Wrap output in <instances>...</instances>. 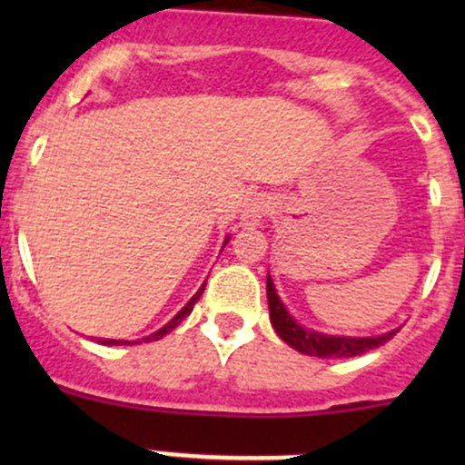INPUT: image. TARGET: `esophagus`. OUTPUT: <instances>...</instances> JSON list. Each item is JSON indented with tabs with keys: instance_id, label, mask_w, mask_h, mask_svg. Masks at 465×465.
Segmentation results:
<instances>
[{
	"instance_id": "esophagus-1",
	"label": "esophagus",
	"mask_w": 465,
	"mask_h": 465,
	"mask_svg": "<svg viewBox=\"0 0 465 465\" xmlns=\"http://www.w3.org/2000/svg\"><path fill=\"white\" fill-rule=\"evenodd\" d=\"M267 209H270V203H267L265 195H254V198L247 200L245 206H242L241 224L242 227H256L267 215Z\"/></svg>"
}]
</instances>
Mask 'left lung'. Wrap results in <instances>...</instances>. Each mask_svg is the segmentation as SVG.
I'll return each mask as SVG.
<instances>
[{
  "instance_id": "obj_1",
  "label": "left lung",
  "mask_w": 465,
  "mask_h": 465,
  "mask_svg": "<svg viewBox=\"0 0 465 465\" xmlns=\"http://www.w3.org/2000/svg\"><path fill=\"white\" fill-rule=\"evenodd\" d=\"M267 303H270V320L276 335L285 344L292 346L294 351L303 355H312V358H353V355H362L367 351L387 344L396 335V331H391L378 337H332L322 335V332L315 331H306L285 311L270 276H267Z\"/></svg>"
}]
</instances>
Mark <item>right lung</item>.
<instances>
[{
    "label": "right lung",
    "mask_w": 465,
    "mask_h": 465,
    "mask_svg": "<svg viewBox=\"0 0 465 465\" xmlns=\"http://www.w3.org/2000/svg\"><path fill=\"white\" fill-rule=\"evenodd\" d=\"M204 285H206V281H204ZM204 285H203V288L198 290V292H195V297L191 299V302L186 303V306L182 308V311L177 312V315L173 317V320L166 323V326H163V328H159V331H157V332H153V335L143 337V340H137V344H139V341H154V340H162V337L166 335V332H171L173 328H177V326H180L182 320H184V317H189V315H191V311H193L195 302H198V299L203 297V292H204ZM101 344H105V346H116V344H119V346H121V344H134V341H125V340H101Z\"/></svg>",
    "instance_id": "right-lung-1"
}]
</instances>
